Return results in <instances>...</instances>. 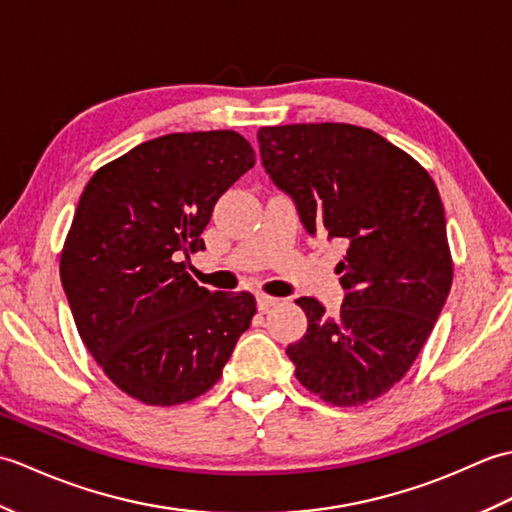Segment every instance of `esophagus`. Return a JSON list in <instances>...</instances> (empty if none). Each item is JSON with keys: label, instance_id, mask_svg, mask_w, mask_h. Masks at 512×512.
<instances>
[{"label": "esophagus", "instance_id": "34e87169", "mask_svg": "<svg viewBox=\"0 0 512 512\" xmlns=\"http://www.w3.org/2000/svg\"><path fill=\"white\" fill-rule=\"evenodd\" d=\"M275 303H277V299L270 297V295H264V292H259V295H257V308L259 310H268L270 306H275Z\"/></svg>", "mask_w": 512, "mask_h": 512}]
</instances>
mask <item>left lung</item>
<instances>
[{
  "instance_id": "obj_1",
  "label": "left lung",
  "mask_w": 512,
  "mask_h": 512,
  "mask_svg": "<svg viewBox=\"0 0 512 512\" xmlns=\"http://www.w3.org/2000/svg\"><path fill=\"white\" fill-rule=\"evenodd\" d=\"M257 140L266 173L295 202L308 235L347 248L336 264L339 314L297 299L308 330L286 354L312 394L358 407L409 372L447 303L453 264L440 193L372 129L299 123L262 127Z\"/></svg>"
}]
</instances>
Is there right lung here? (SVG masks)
<instances>
[{"mask_svg":"<svg viewBox=\"0 0 512 512\" xmlns=\"http://www.w3.org/2000/svg\"><path fill=\"white\" fill-rule=\"evenodd\" d=\"M255 165L237 132L167 134L85 184L61 253L81 339L125 394L171 407L209 391L253 314L250 292H211L184 270L215 202Z\"/></svg>","mask_w":512,"mask_h":512,"instance_id":"add662e5","label":"right lung"}]
</instances>
